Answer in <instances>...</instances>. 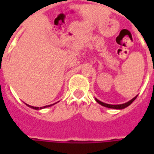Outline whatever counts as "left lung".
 I'll use <instances>...</instances> for the list:
<instances>
[{"instance_id":"8db88e82","label":"left lung","mask_w":154,"mask_h":154,"mask_svg":"<svg viewBox=\"0 0 154 154\" xmlns=\"http://www.w3.org/2000/svg\"><path fill=\"white\" fill-rule=\"evenodd\" d=\"M137 97H138V96L134 97L133 99H131L129 101H128V102H126V103H124V104H120V105H110V104L104 103V102L100 101V100H99L98 99H97V98H95V100H97V103H99L100 105H101V106H103L105 107H107V108L116 109V110H122V109H125V108H126L127 106H129V105H131V103H132L134 100H135L136 98H137Z\"/></svg>"}]
</instances>
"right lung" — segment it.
<instances>
[{
    "mask_svg": "<svg viewBox=\"0 0 154 154\" xmlns=\"http://www.w3.org/2000/svg\"><path fill=\"white\" fill-rule=\"evenodd\" d=\"M26 106H28L29 107H30V108H32V109H35V110H41V109H44V108H47V107L51 106H53V105H49V106H44V107H35V106H29V105H28V104H26Z\"/></svg>",
    "mask_w": 154,
    "mask_h": 154,
    "instance_id": "1",
    "label": "right lung"
}]
</instances>
